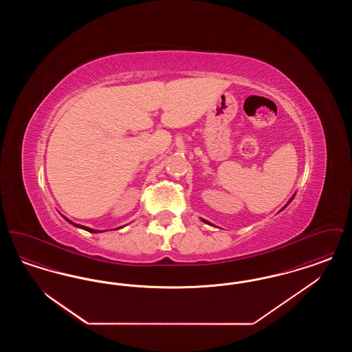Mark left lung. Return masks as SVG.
I'll list each match as a JSON object with an SVG mask.
<instances>
[{
  "mask_svg": "<svg viewBox=\"0 0 352 352\" xmlns=\"http://www.w3.org/2000/svg\"><path fill=\"white\" fill-rule=\"evenodd\" d=\"M293 198H294V195H293V197H292V198H290V201H287V203H286V204H285L284 207H283V208H281V211H283V210H284L285 207H286V206H287V204H289V203H290V201H293ZM201 221H204V223H206V224H210V226H214V224H212V223H210V221H207V220H204V219H201Z\"/></svg>",
  "mask_w": 352,
  "mask_h": 352,
  "instance_id": "8db88e82",
  "label": "left lung"
}]
</instances>
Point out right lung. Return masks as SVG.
Instances as JSON below:
<instances>
[{
    "label": "right lung",
    "instance_id": "add662e5",
    "mask_svg": "<svg viewBox=\"0 0 352 352\" xmlns=\"http://www.w3.org/2000/svg\"><path fill=\"white\" fill-rule=\"evenodd\" d=\"M62 217H63V215H62ZM63 218L66 219L69 224H72V226H75V227H78V228H82L84 231H88V232H91V234H99V232H102V231H99V230H94V228H89V227H84V226H80V224H76V223L71 221V220L66 218V217H63ZM118 228H122V227H118ZM118 228H116V230H118Z\"/></svg>",
    "mask_w": 352,
    "mask_h": 352
}]
</instances>
